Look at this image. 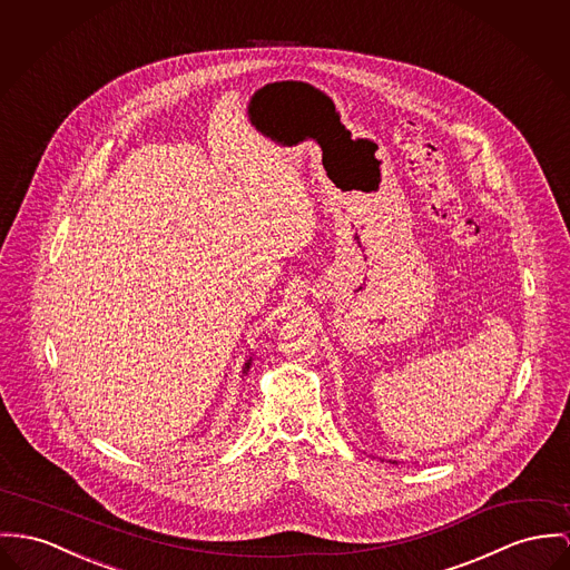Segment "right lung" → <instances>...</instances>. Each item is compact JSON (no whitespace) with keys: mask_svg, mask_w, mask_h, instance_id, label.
<instances>
[{"mask_svg":"<svg viewBox=\"0 0 570 570\" xmlns=\"http://www.w3.org/2000/svg\"><path fill=\"white\" fill-rule=\"evenodd\" d=\"M252 362H254V360H252V357H249V360H247V362H245V364H243V377H245V375H247V373H249V368H252Z\"/></svg>","mask_w":570,"mask_h":570,"instance_id":"right-lung-1","label":"right lung"}]
</instances>
